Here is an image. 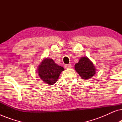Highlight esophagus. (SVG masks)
I'll use <instances>...</instances> for the list:
<instances>
[{"label":"esophagus","instance_id":"esophagus-1","mask_svg":"<svg viewBox=\"0 0 122 122\" xmlns=\"http://www.w3.org/2000/svg\"><path fill=\"white\" fill-rule=\"evenodd\" d=\"M71 64H65L64 67L66 68V69H68V68H71Z\"/></svg>","mask_w":122,"mask_h":122}]
</instances>
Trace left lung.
<instances>
[{"instance_id": "1", "label": "left lung", "mask_w": 122, "mask_h": 122, "mask_svg": "<svg viewBox=\"0 0 122 122\" xmlns=\"http://www.w3.org/2000/svg\"><path fill=\"white\" fill-rule=\"evenodd\" d=\"M74 68L82 79L88 80L96 74V68L92 61L88 57L83 56L74 66Z\"/></svg>"}]
</instances>
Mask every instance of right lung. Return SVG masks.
Returning <instances> with one entry per match:
<instances>
[{
	"label": "right lung",
	"instance_id": "right-lung-1",
	"mask_svg": "<svg viewBox=\"0 0 122 122\" xmlns=\"http://www.w3.org/2000/svg\"><path fill=\"white\" fill-rule=\"evenodd\" d=\"M64 70V68L58 66L52 59L46 58L38 66L37 73L44 83L53 85L56 82L60 74Z\"/></svg>",
	"mask_w": 122,
	"mask_h": 122
}]
</instances>
